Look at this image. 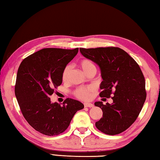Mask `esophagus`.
Returning a JSON list of instances; mask_svg holds the SVG:
<instances>
[{"label": "esophagus", "instance_id": "34e87169", "mask_svg": "<svg viewBox=\"0 0 160 160\" xmlns=\"http://www.w3.org/2000/svg\"><path fill=\"white\" fill-rule=\"evenodd\" d=\"M84 107H93V104H91V103H84Z\"/></svg>", "mask_w": 160, "mask_h": 160}]
</instances>
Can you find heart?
Masks as SVG:
<instances>
[{"label": "heart", "instance_id": "heart-1", "mask_svg": "<svg viewBox=\"0 0 160 160\" xmlns=\"http://www.w3.org/2000/svg\"><path fill=\"white\" fill-rule=\"evenodd\" d=\"M79 66L87 75L92 71H96V65L92 60L88 58H84L81 60L79 62ZM71 67L67 65L64 68L62 73V80L63 82H67L69 78ZM96 91L95 87L93 86H86L80 87L74 91L73 95L78 99L81 100H89L93 96V94Z\"/></svg>", "mask_w": 160, "mask_h": 160}]
</instances>
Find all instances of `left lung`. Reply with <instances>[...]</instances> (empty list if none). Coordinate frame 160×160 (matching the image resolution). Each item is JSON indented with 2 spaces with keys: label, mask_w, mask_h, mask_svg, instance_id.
Segmentation results:
<instances>
[{
  "label": "left lung",
  "mask_w": 160,
  "mask_h": 160,
  "mask_svg": "<svg viewBox=\"0 0 160 160\" xmlns=\"http://www.w3.org/2000/svg\"><path fill=\"white\" fill-rule=\"evenodd\" d=\"M82 55L99 65L102 82L101 98H111V104L96 102L103 115L96 122V128L105 134H120L136 120L147 98L145 79L139 64L119 47L80 48ZM106 100V98H104Z\"/></svg>",
  "instance_id": "obj_1"
}]
</instances>
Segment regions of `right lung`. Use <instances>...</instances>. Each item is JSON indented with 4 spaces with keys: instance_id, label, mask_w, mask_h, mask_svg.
Instances as JSON below:
<instances>
[{
    "instance_id": "right-lung-1",
    "label": "right lung",
    "mask_w": 160,
    "mask_h": 160,
    "mask_svg": "<svg viewBox=\"0 0 160 160\" xmlns=\"http://www.w3.org/2000/svg\"><path fill=\"white\" fill-rule=\"evenodd\" d=\"M78 48H45L25 58L17 72L15 95L22 115L41 133H62L73 115L82 109L80 102L67 98L62 105L51 102L50 96L62 84L64 68L76 56Z\"/></svg>"
}]
</instances>
